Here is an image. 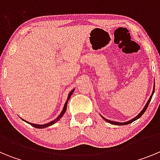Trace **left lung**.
I'll return each mask as SVG.
<instances>
[{"label": "left lung", "instance_id": "left-lung-1", "mask_svg": "<svg viewBox=\"0 0 160 160\" xmlns=\"http://www.w3.org/2000/svg\"><path fill=\"white\" fill-rule=\"evenodd\" d=\"M154 92H155V88H154L153 92H152V95H151V97H150V98H149V100H148V102H147L146 106H145V107H144V108L142 109V111H141V112L139 113V114H138L136 117H135V118H132V119L130 120V121H128V122H114V121H111V120H108V119H107V118H103V117H102V118H104V119H105L106 121H107V122H110V123H111V124H114V125H127V124H130V123H131V122H134V121H135V120H136V119H138V118H140V117L142 116V114H144V112H145V111H146L147 108H148V105H149L150 102H151V100H152V96H153Z\"/></svg>", "mask_w": 160, "mask_h": 160}]
</instances>
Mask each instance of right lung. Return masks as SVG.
<instances>
[{
  "label": "right lung",
  "instance_id": "1",
  "mask_svg": "<svg viewBox=\"0 0 160 160\" xmlns=\"http://www.w3.org/2000/svg\"><path fill=\"white\" fill-rule=\"evenodd\" d=\"M73 90H74V89H73V90H71V92H70V94H69V95H68V98H67V100H66V103H65V105H64V107H63L62 111V113H61V114H59V116L58 117V118H56V119H54V120H53V121H52V122H48V123H46V124H43V125H38V124H33V123H31V122H26V121H25V122H28V123H29V124H30V125L32 126V127H34V128H39V129H42V128H47V127H49V126H51V125H53V124H54L55 122H57V121H58V120L60 119V118L63 116V114H64L65 112H66V107H67V102H68V101H69V99H70V96H71V94H73ZM24 121H25V120H24Z\"/></svg>",
  "mask_w": 160,
  "mask_h": 160
}]
</instances>
